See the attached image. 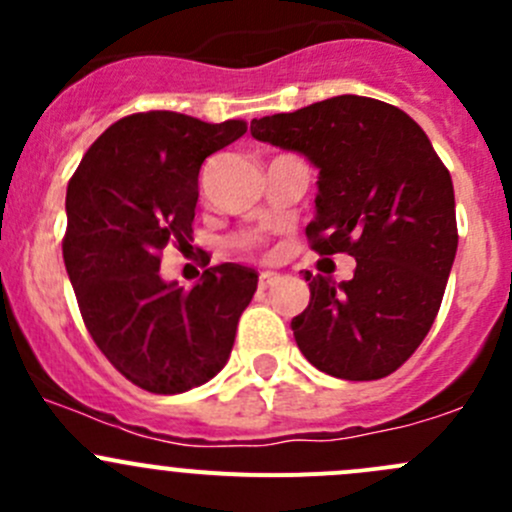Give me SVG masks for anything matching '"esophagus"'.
Instances as JSON below:
<instances>
[{
	"mask_svg": "<svg viewBox=\"0 0 512 512\" xmlns=\"http://www.w3.org/2000/svg\"><path fill=\"white\" fill-rule=\"evenodd\" d=\"M277 280H280V277L272 275V272H262V275H260V289H272L277 285Z\"/></svg>",
	"mask_w": 512,
	"mask_h": 512,
	"instance_id": "34e87169",
	"label": "esophagus"
}]
</instances>
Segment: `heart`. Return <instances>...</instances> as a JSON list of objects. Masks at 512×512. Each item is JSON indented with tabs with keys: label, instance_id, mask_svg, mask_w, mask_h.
<instances>
[{
	"label": "heart",
	"instance_id": "b5f03b06",
	"mask_svg": "<svg viewBox=\"0 0 512 512\" xmlns=\"http://www.w3.org/2000/svg\"><path fill=\"white\" fill-rule=\"evenodd\" d=\"M232 247L240 252H250L252 255V252H260L262 242H260V237H255V235H240L232 240Z\"/></svg>",
	"mask_w": 512,
	"mask_h": 512
}]
</instances>
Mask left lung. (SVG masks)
Segmentation results:
<instances>
[{
	"instance_id": "1",
	"label": "left lung",
	"mask_w": 512,
	"mask_h": 512,
	"mask_svg": "<svg viewBox=\"0 0 512 512\" xmlns=\"http://www.w3.org/2000/svg\"><path fill=\"white\" fill-rule=\"evenodd\" d=\"M250 131L317 165L309 247L356 260L352 280L339 285L307 272L312 297L292 319L299 352L337 379L394 374L426 339L451 275V173L414 118L376 98L334 96L255 118Z\"/></svg>"
}]
</instances>
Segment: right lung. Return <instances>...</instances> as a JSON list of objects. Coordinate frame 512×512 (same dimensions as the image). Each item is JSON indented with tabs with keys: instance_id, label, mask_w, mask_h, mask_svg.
<instances>
[{
	"instance_id": "1",
	"label": "right lung",
	"mask_w": 512,
	"mask_h": 512,
	"mask_svg": "<svg viewBox=\"0 0 512 512\" xmlns=\"http://www.w3.org/2000/svg\"><path fill=\"white\" fill-rule=\"evenodd\" d=\"M247 131L175 111L133 113L91 143L66 190L64 262L103 356L151 394L213 379L235 344L257 272L225 265L193 289L160 280L163 247L188 245L200 165Z\"/></svg>"
}]
</instances>
